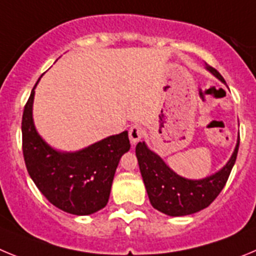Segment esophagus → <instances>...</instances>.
I'll list each match as a JSON object with an SVG mask.
<instances>
[{"label":"esophagus","instance_id":"1","mask_svg":"<svg viewBox=\"0 0 256 256\" xmlns=\"http://www.w3.org/2000/svg\"><path fill=\"white\" fill-rule=\"evenodd\" d=\"M142 135H144V130H142L139 125L131 126L130 130H128V138H130L132 144L139 142V140L142 138Z\"/></svg>","mask_w":256,"mask_h":256}]
</instances>
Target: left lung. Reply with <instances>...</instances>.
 Wrapping results in <instances>:
<instances>
[{"instance_id":"8db88e82","label":"left lung","mask_w":256,"mask_h":256,"mask_svg":"<svg viewBox=\"0 0 256 256\" xmlns=\"http://www.w3.org/2000/svg\"><path fill=\"white\" fill-rule=\"evenodd\" d=\"M209 71L222 82L223 76L212 66ZM240 136L237 140L231 160L213 176L202 180H188L174 174L160 156L149 150L144 142L136 145V158L139 162L142 181L153 208L167 216H188L206 208L220 195L224 188L237 158Z\"/></svg>"}]
</instances>
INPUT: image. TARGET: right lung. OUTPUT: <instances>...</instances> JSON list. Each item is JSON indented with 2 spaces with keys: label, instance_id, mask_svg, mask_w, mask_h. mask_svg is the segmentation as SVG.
<instances>
[{
  "label": "right lung",
  "instance_id": "obj_1",
  "mask_svg": "<svg viewBox=\"0 0 256 256\" xmlns=\"http://www.w3.org/2000/svg\"><path fill=\"white\" fill-rule=\"evenodd\" d=\"M34 88L22 121V154L28 174L46 199L61 210L75 216L96 213L108 202L120 158L130 149L128 131L75 153L56 152L43 142L34 128Z\"/></svg>",
  "mask_w": 256,
  "mask_h": 256
}]
</instances>
